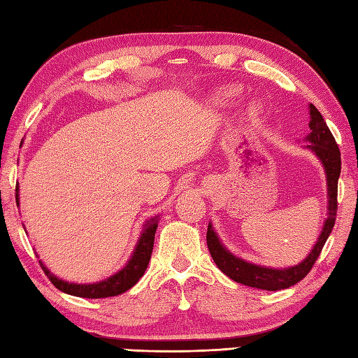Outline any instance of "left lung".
<instances>
[{
	"label": "left lung",
	"mask_w": 358,
	"mask_h": 358,
	"mask_svg": "<svg viewBox=\"0 0 358 358\" xmlns=\"http://www.w3.org/2000/svg\"><path fill=\"white\" fill-rule=\"evenodd\" d=\"M309 129L310 132L306 136V149L314 152V155L320 159V163L326 173V191H328V217L324 218L323 229L318 235L314 248L306 255L305 260H301L299 264L289 266V268H268V266H260L255 263H249L243 260L240 257H235L229 249H227L214 227L209 223L208 226V248L209 252L214 258L218 269L227 277L232 278L237 283L246 285L250 287L263 289V291H280V289H287L299 283L300 280L308 275V272L313 268L315 260L320 255L322 249L328 240L332 227L336 224L337 217V186L338 177L341 171V158L340 150L336 140L326 126L322 113L317 110L314 104H309Z\"/></svg>",
	"instance_id": "obj_1"
}]
</instances>
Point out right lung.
I'll use <instances>...</instances> for the list:
<instances>
[{
    "label": "right lung",
    "mask_w": 358,
    "mask_h": 358,
    "mask_svg": "<svg viewBox=\"0 0 358 358\" xmlns=\"http://www.w3.org/2000/svg\"><path fill=\"white\" fill-rule=\"evenodd\" d=\"M17 204L20 206V187L17 186ZM159 215L152 217L148 220L146 223L143 224L141 235L136 241L134 252L129 258V262L121 268L118 272L113 273V275L104 278L101 281H96V283H89V285H81V283H69L63 278L57 277L55 273H52L45 264L40 260L41 268L45 272V275L49 277L55 287L64 294L75 295V296H83V299H106V296H115L129 291L134 285H136L144 271L148 269V264L152 255V249H154V238L155 232L158 227Z\"/></svg>",
    "instance_id": "right-lung-1"
}]
</instances>
